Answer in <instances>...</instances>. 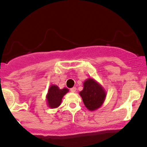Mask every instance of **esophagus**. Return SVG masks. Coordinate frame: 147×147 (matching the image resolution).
<instances>
[{
    "label": "esophagus",
    "instance_id": "1",
    "mask_svg": "<svg viewBox=\"0 0 147 147\" xmlns=\"http://www.w3.org/2000/svg\"><path fill=\"white\" fill-rule=\"evenodd\" d=\"M76 90H77L76 87H72V88L70 89V91L72 92H76Z\"/></svg>",
    "mask_w": 147,
    "mask_h": 147
}]
</instances>
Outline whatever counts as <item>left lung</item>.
Masks as SVG:
<instances>
[{"label": "left lung", "mask_w": 147, "mask_h": 147, "mask_svg": "<svg viewBox=\"0 0 147 147\" xmlns=\"http://www.w3.org/2000/svg\"><path fill=\"white\" fill-rule=\"evenodd\" d=\"M83 90L80 92L84 105L90 111L101 107L107 93L103 87L93 78H88L83 83Z\"/></svg>", "instance_id": "8db88e82"}]
</instances>
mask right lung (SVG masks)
Masks as SVG:
<instances>
[{"label": "right lung", "mask_w": 147, "mask_h": 147, "mask_svg": "<svg viewBox=\"0 0 147 147\" xmlns=\"http://www.w3.org/2000/svg\"><path fill=\"white\" fill-rule=\"evenodd\" d=\"M68 92L69 90L66 87L60 89L58 86L55 84H51L46 95L47 106L51 109L58 107L61 104L63 97Z\"/></svg>", "instance_id": "add662e5"}]
</instances>
